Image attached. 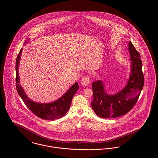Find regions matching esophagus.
Segmentation results:
<instances>
[{
  "label": "esophagus",
  "instance_id": "1",
  "mask_svg": "<svg viewBox=\"0 0 158 158\" xmlns=\"http://www.w3.org/2000/svg\"><path fill=\"white\" fill-rule=\"evenodd\" d=\"M81 83L84 86H87L89 83V78L88 76L85 75L83 77V78L81 80Z\"/></svg>",
  "mask_w": 158,
  "mask_h": 158
}]
</instances>
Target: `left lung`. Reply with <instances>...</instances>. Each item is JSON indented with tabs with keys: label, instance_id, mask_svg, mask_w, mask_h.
Returning <instances> with one entry per match:
<instances>
[{
	"label": "left lung",
	"instance_id": "obj_1",
	"mask_svg": "<svg viewBox=\"0 0 158 158\" xmlns=\"http://www.w3.org/2000/svg\"><path fill=\"white\" fill-rule=\"evenodd\" d=\"M129 50L131 60L130 78L125 88L115 95H109L100 80L92 83V108L102 118H115L128 113L135 105L144 85L142 63L139 53L131 41Z\"/></svg>",
	"mask_w": 158,
	"mask_h": 158
}]
</instances>
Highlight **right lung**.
<instances>
[{
	"label": "right lung",
	"instance_id": "obj_1",
	"mask_svg": "<svg viewBox=\"0 0 158 158\" xmlns=\"http://www.w3.org/2000/svg\"><path fill=\"white\" fill-rule=\"evenodd\" d=\"M22 50L23 48L21 49L16 58V86L17 91L23 99L25 105L35 115L43 119L51 120L63 117L68 112L72 102V98L78 89L79 86L78 83L76 82L75 84H73V85L64 94V95H63L62 97L53 103L43 104L31 101L26 95L22 86L19 84V78L18 74V66Z\"/></svg>",
	"mask_w": 158,
	"mask_h": 158
}]
</instances>
